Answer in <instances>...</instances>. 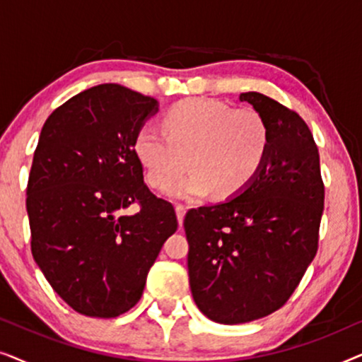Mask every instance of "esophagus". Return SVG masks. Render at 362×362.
Returning a JSON list of instances; mask_svg holds the SVG:
<instances>
[{
    "instance_id": "1",
    "label": "esophagus",
    "mask_w": 362,
    "mask_h": 362,
    "mask_svg": "<svg viewBox=\"0 0 362 362\" xmlns=\"http://www.w3.org/2000/svg\"><path fill=\"white\" fill-rule=\"evenodd\" d=\"M185 214H186V207L177 204L176 206V216H177V222H180V226H182V221H185Z\"/></svg>"
}]
</instances>
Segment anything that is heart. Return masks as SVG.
Masks as SVG:
<instances>
[{"label": "heart", "instance_id": "b5f03b06", "mask_svg": "<svg viewBox=\"0 0 362 362\" xmlns=\"http://www.w3.org/2000/svg\"><path fill=\"white\" fill-rule=\"evenodd\" d=\"M163 132L141 127L133 153L153 187H165L185 169L192 173L165 189L173 199H197L216 191L239 194L265 165L270 130L254 108H235L212 98H186L163 117Z\"/></svg>", "mask_w": 362, "mask_h": 362}]
</instances>
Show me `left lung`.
<instances>
[{
  "label": "left lung",
  "mask_w": 362,
  "mask_h": 362,
  "mask_svg": "<svg viewBox=\"0 0 362 362\" xmlns=\"http://www.w3.org/2000/svg\"><path fill=\"white\" fill-rule=\"evenodd\" d=\"M239 98L269 125L265 165L239 194L185 217L192 298L221 325L285 305L318 250L325 204L318 148L303 118L264 93Z\"/></svg>",
  "instance_id": "8db88e82"
}]
</instances>
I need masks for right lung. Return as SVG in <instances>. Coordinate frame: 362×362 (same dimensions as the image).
I'll list each match as a JSON object with an SVG mask.
<instances>
[{
	"mask_svg": "<svg viewBox=\"0 0 362 362\" xmlns=\"http://www.w3.org/2000/svg\"><path fill=\"white\" fill-rule=\"evenodd\" d=\"M156 112L155 98L102 83L69 98L41 130L26 191L31 250L81 315L115 318L133 308L177 229L175 207L150 192L133 153ZM135 202L141 211L127 215Z\"/></svg>",
	"mask_w": 362,
	"mask_h": 362,
	"instance_id": "obj_1",
	"label": "right lung"
}]
</instances>
